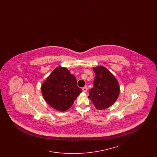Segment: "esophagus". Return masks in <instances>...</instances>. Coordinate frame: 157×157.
<instances>
[{"mask_svg":"<svg viewBox=\"0 0 157 157\" xmlns=\"http://www.w3.org/2000/svg\"><path fill=\"white\" fill-rule=\"evenodd\" d=\"M87 90H88V88H87L86 86H85V87H83V88H82V91H83V92H86Z\"/></svg>","mask_w":157,"mask_h":157,"instance_id":"34e87169","label":"esophagus"}]
</instances>
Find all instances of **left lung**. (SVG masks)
I'll return each mask as SVG.
<instances>
[{
  "label": "left lung",
  "mask_w": 157,
  "mask_h": 157,
  "mask_svg": "<svg viewBox=\"0 0 157 157\" xmlns=\"http://www.w3.org/2000/svg\"><path fill=\"white\" fill-rule=\"evenodd\" d=\"M95 78L94 88L89 92L88 98L98 110H104L113 104L120 95V85L117 79L106 67H94Z\"/></svg>",
  "instance_id": "1"
}]
</instances>
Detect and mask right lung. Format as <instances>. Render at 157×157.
<instances>
[{
	"mask_svg": "<svg viewBox=\"0 0 157 157\" xmlns=\"http://www.w3.org/2000/svg\"><path fill=\"white\" fill-rule=\"evenodd\" d=\"M45 101L53 108L63 112L70 108L82 90L74 75L66 67H56L41 86Z\"/></svg>",
	"mask_w": 157,
	"mask_h": 157,
	"instance_id": "1",
	"label": "right lung"
}]
</instances>
